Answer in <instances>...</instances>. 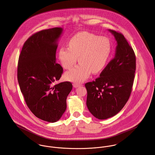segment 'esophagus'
Masks as SVG:
<instances>
[{
  "mask_svg": "<svg viewBox=\"0 0 155 155\" xmlns=\"http://www.w3.org/2000/svg\"><path fill=\"white\" fill-rule=\"evenodd\" d=\"M73 85H74V87L75 88H77V87H80V86L82 85V84L80 83H75L73 84Z\"/></svg>",
  "mask_w": 155,
  "mask_h": 155,
  "instance_id": "obj_1",
  "label": "esophagus"
}]
</instances>
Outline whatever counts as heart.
Instances as JSON below:
<instances>
[{
  "mask_svg": "<svg viewBox=\"0 0 155 155\" xmlns=\"http://www.w3.org/2000/svg\"><path fill=\"white\" fill-rule=\"evenodd\" d=\"M111 52L110 40L104 36L82 32L72 36L68 47H61L58 58L62 67L70 70L78 60L80 64L66 74L67 80L82 82L92 72L97 74L106 66Z\"/></svg>",
  "mask_w": 155,
  "mask_h": 155,
  "instance_id": "obj_1",
  "label": "heart"
}]
</instances>
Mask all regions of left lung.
I'll return each instance as SVG.
<instances>
[{"label":"left lung","mask_w":155,"mask_h":155,"mask_svg":"<svg viewBox=\"0 0 155 155\" xmlns=\"http://www.w3.org/2000/svg\"><path fill=\"white\" fill-rule=\"evenodd\" d=\"M117 42L116 55L95 81L85 84L87 106L98 119L117 114L127 102L135 77L136 55L124 35L109 29Z\"/></svg>","instance_id":"1"}]
</instances>
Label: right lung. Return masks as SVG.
Instances as JSON below:
<instances>
[{"label":"right lung","mask_w":155,"mask_h":155,"mask_svg":"<svg viewBox=\"0 0 155 155\" xmlns=\"http://www.w3.org/2000/svg\"><path fill=\"white\" fill-rule=\"evenodd\" d=\"M62 29L37 32L24 43L18 64V81L27 106L36 117L50 123L60 119L67 108L71 82L54 84L63 73L56 62L57 41Z\"/></svg>","instance_id":"obj_1"}]
</instances>
